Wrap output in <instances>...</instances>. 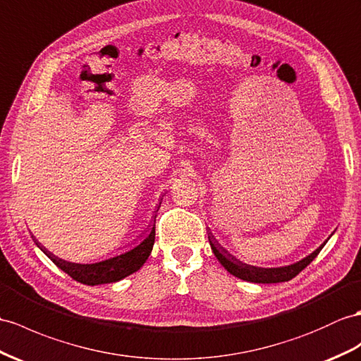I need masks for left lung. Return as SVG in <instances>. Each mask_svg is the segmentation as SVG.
Returning <instances> with one entry per match:
<instances>
[{
	"mask_svg": "<svg viewBox=\"0 0 361 361\" xmlns=\"http://www.w3.org/2000/svg\"><path fill=\"white\" fill-rule=\"evenodd\" d=\"M208 240L211 245V250H213L214 256L217 260L221 262V265L230 272V274L239 277L242 280H247V282L252 283H280V282H288V280L294 279L298 272L305 269L310 263L317 257V254L322 251V248L326 245L328 240H324L320 247L312 251L310 256H306L305 259L298 260L293 265H286V267H279V268H260V267H252L248 265V263H243L239 259H235L231 256L221 243H219L214 235L208 231Z\"/></svg>",
	"mask_w": 361,
	"mask_h": 361,
	"instance_id": "left-lung-1",
	"label": "left lung"
}]
</instances>
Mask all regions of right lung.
<instances>
[{"label":"right lung","instance_id":"1","mask_svg":"<svg viewBox=\"0 0 361 361\" xmlns=\"http://www.w3.org/2000/svg\"><path fill=\"white\" fill-rule=\"evenodd\" d=\"M161 202H159V207H161ZM159 207H157V209H159ZM153 219L156 221V216ZM33 240L37 243V247L46 254V256L54 262L59 269H63L66 274H68L73 280H76V282L94 286V285H102V283L119 282V280L133 274V272H136L140 267L144 265L148 256L152 254L153 245H154V224L148 235L139 245H136L135 248L96 263H73V262L63 260L54 256L49 250L44 248L42 245L35 239V237Z\"/></svg>","mask_w":361,"mask_h":361}]
</instances>
